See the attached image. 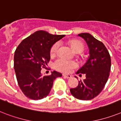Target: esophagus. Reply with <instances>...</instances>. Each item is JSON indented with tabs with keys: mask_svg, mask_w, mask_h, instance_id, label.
Listing matches in <instances>:
<instances>
[{
	"mask_svg": "<svg viewBox=\"0 0 121 121\" xmlns=\"http://www.w3.org/2000/svg\"><path fill=\"white\" fill-rule=\"evenodd\" d=\"M63 76H64L65 78H71L72 77V76L71 75V74H63Z\"/></svg>",
	"mask_w": 121,
	"mask_h": 121,
	"instance_id": "esophagus-1",
	"label": "esophagus"
}]
</instances>
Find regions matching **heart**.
Returning a JSON list of instances; mask_svg holds the SVG:
<instances>
[{
    "label": "heart",
    "mask_w": 121,
    "mask_h": 121,
    "mask_svg": "<svg viewBox=\"0 0 121 121\" xmlns=\"http://www.w3.org/2000/svg\"><path fill=\"white\" fill-rule=\"evenodd\" d=\"M71 47L77 53H81L84 51V46L80 41L74 40L71 42ZM60 46V43L56 42L50 49V55L55 56L57 53ZM54 66L56 69L64 73H69L78 66V63L74 61L67 60L64 58H58L54 63Z\"/></svg>",
    "instance_id": "b5f03b06"
}]
</instances>
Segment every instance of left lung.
<instances>
[{
  "mask_svg": "<svg viewBox=\"0 0 121 121\" xmlns=\"http://www.w3.org/2000/svg\"><path fill=\"white\" fill-rule=\"evenodd\" d=\"M78 36L83 38L89 48V56L76 74H86L76 88L70 89L71 95L80 100H91L98 96L104 87L111 70V56L105 45L88 33Z\"/></svg>",
  "mask_w": 121,
  "mask_h": 121,
  "instance_id": "obj_1",
  "label": "left lung"
}]
</instances>
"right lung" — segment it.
Returning <instances> with one entry per match:
<instances>
[{
  "instance_id": "obj_1",
  "label": "right lung",
  "mask_w": 121,
  "mask_h": 121,
  "mask_svg": "<svg viewBox=\"0 0 121 121\" xmlns=\"http://www.w3.org/2000/svg\"><path fill=\"white\" fill-rule=\"evenodd\" d=\"M65 36L52 35L38 30L19 44L14 54V67L20 88L27 98L38 100L50 93L54 80L62 74L56 71L43 76L42 68L50 60V49L54 43Z\"/></svg>"
}]
</instances>
